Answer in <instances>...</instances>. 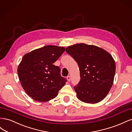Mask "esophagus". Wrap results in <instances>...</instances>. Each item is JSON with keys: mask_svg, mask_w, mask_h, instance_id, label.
Returning <instances> with one entry per match:
<instances>
[{"mask_svg": "<svg viewBox=\"0 0 132 132\" xmlns=\"http://www.w3.org/2000/svg\"><path fill=\"white\" fill-rule=\"evenodd\" d=\"M67 80H68V81H70V80H71V78H70V76H68V77H67Z\"/></svg>", "mask_w": 132, "mask_h": 132, "instance_id": "obj_1", "label": "esophagus"}]
</instances>
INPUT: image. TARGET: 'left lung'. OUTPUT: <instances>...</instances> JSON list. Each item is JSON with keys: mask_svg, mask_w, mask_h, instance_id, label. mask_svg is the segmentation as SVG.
Wrapping results in <instances>:
<instances>
[{"mask_svg": "<svg viewBox=\"0 0 132 132\" xmlns=\"http://www.w3.org/2000/svg\"><path fill=\"white\" fill-rule=\"evenodd\" d=\"M66 52L79 67L81 79L74 87L78 98L87 103L102 101L113 83L116 64L112 56L100 47L85 43L68 47Z\"/></svg>", "mask_w": 132, "mask_h": 132, "instance_id": "left-lung-1", "label": "left lung"}]
</instances>
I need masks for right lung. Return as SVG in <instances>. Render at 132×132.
I'll return each instance as SVG.
<instances>
[{
	"mask_svg": "<svg viewBox=\"0 0 132 132\" xmlns=\"http://www.w3.org/2000/svg\"><path fill=\"white\" fill-rule=\"evenodd\" d=\"M64 47L48 45L25 54L19 64V80L26 94L38 102L55 98L67 80L53 63L61 56Z\"/></svg>",
	"mask_w": 132,
	"mask_h": 132,
	"instance_id": "1",
	"label": "right lung"
}]
</instances>
